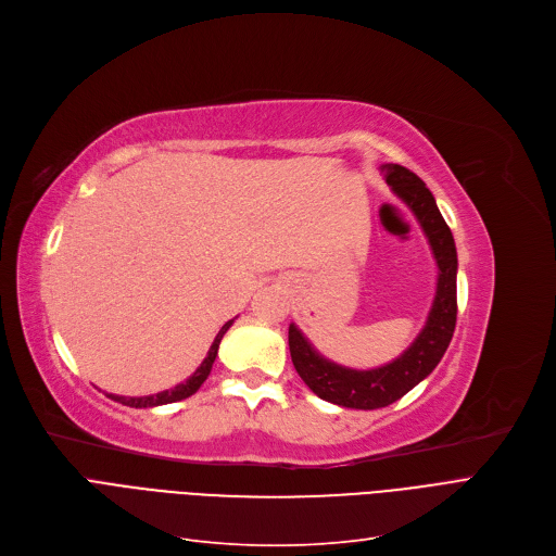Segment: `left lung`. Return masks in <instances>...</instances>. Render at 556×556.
Segmentation results:
<instances>
[{
	"mask_svg": "<svg viewBox=\"0 0 556 556\" xmlns=\"http://www.w3.org/2000/svg\"><path fill=\"white\" fill-rule=\"evenodd\" d=\"M380 169L391 192L412 210L437 262V292L426 326L409 349L389 364L351 368L324 357L296 324H289V353L303 382L319 399L351 409L387 407L426 380L441 362L457 321V249L451 228L443 222L428 185L414 172L393 163Z\"/></svg>",
	"mask_w": 556,
	"mask_h": 556,
	"instance_id": "obj_1",
	"label": "left lung"
}]
</instances>
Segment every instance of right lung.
<instances>
[{
  "mask_svg": "<svg viewBox=\"0 0 556 556\" xmlns=\"http://www.w3.org/2000/svg\"><path fill=\"white\" fill-rule=\"evenodd\" d=\"M232 321H235V319H230L228 324L222 326V330L217 332V337H215V341H213V346H210L205 359L201 362V366H199L197 371H194L188 380H185V382L176 384L174 389H165V391H161V393H153V395H138V399H126V395H115V393H111V399L117 401V403H122V405H126V407H136V409H147V407H157V405H169V403H176V401L190 399V395L197 393L199 387L207 380L210 371H213V364H215V357H217V351H219V343H222L226 330L232 326Z\"/></svg>",
  "mask_w": 556,
  "mask_h": 556,
  "instance_id": "add662e5",
  "label": "right lung"
}]
</instances>
